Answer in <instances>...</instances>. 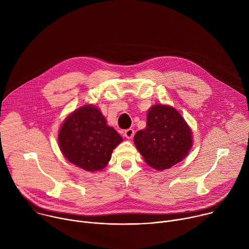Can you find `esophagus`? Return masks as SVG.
Instances as JSON below:
<instances>
[{
  "mask_svg": "<svg viewBox=\"0 0 249 249\" xmlns=\"http://www.w3.org/2000/svg\"><path fill=\"white\" fill-rule=\"evenodd\" d=\"M134 130L133 129H128V130H126L125 132H124V136L127 138V139H132L133 138V136H134Z\"/></svg>",
  "mask_w": 249,
  "mask_h": 249,
  "instance_id": "obj_1",
  "label": "esophagus"
}]
</instances>
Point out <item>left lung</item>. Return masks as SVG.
<instances>
[{"label": "left lung", "instance_id": "1", "mask_svg": "<svg viewBox=\"0 0 249 249\" xmlns=\"http://www.w3.org/2000/svg\"><path fill=\"white\" fill-rule=\"evenodd\" d=\"M134 143L151 167L163 170L188 155L192 131L172 106L155 104L148 110L146 128L136 133Z\"/></svg>", "mask_w": 249, "mask_h": 249}]
</instances>
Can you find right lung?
<instances>
[{"instance_id": "obj_1", "label": "right lung", "mask_w": 249, "mask_h": 249, "mask_svg": "<svg viewBox=\"0 0 249 249\" xmlns=\"http://www.w3.org/2000/svg\"><path fill=\"white\" fill-rule=\"evenodd\" d=\"M106 123L100 110L92 104L69 114L58 134L64 157L87 171L104 168L113 150L122 142V137Z\"/></svg>"}]
</instances>
